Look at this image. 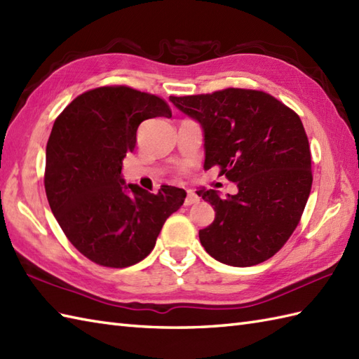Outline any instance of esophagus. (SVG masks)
I'll list each match as a JSON object with an SVG mask.
<instances>
[{
	"instance_id": "obj_1",
	"label": "esophagus",
	"mask_w": 359,
	"mask_h": 359,
	"mask_svg": "<svg viewBox=\"0 0 359 359\" xmlns=\"http://www.w3.org/2000/svg\"><path fill=\"white\" fill-rule=\"evenodd\" d=\"M198 196L194 193L193 189H188V193H187V198H185V205L187 206H189V205H194V203H197L198 202Z\"/></svg>"
}]
</instances>
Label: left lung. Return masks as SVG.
I'll use <instances>...</instances> for the list:
<instances>
[{
  "label": "left lung",
  "mask_w": 359,
  "mask_h": 359,
  "mask_svg": "<svg viewBox=\"0 0 359 359\" xmlns=\"http://www.w3.org/2000/svg\"><path fill=\"white\" fill-rule=\"evenodd\" d=\"M203 130L205 170L237 183L220 197L200 189L215 219L198 231L215 260L246 268L277 254L302 219L312 188L311 148L299 116L258 90L224 88L211 95L170 96Z\"/></svg>",
  "instance_id": "1"
}]
</instances>
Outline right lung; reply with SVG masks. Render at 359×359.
I'll return each mask as SVG.
<instances>
[{"label": "right lung", "mask_w": 359, "mask_h": 359, "mask_svg": "<svg viewBox=\"0 0 359 359\" xmlns=\"http://www.w3.org/2000/svg\"><path fill=\"white\" fill-rule=\"evenodd\" d=\"M171 110L163 99L114 86L86 91L57 116L46 148V194L70 243L96 264L127 268L153 251L165 220L185 189L151 194L122 179L137 127Z\"/></svg>", "instance_id": "add662e5"}]
</instances>
